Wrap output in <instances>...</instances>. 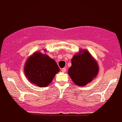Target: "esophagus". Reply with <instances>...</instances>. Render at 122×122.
I'll use <instances>...</instances> for the list:
<instances>
[{"mask_svg": "<svg viewBox=\"0 0 122 122\" xmlns=\"http://www.w3.org/2000/svg\"><path fill=\"white\" fill-rule=\"evenodd\" d=\"M66 68H63L61 69V71L63 72H66Z\"/></svg>", "mask_w": 122, "mask_h": 122, "instance_id": "34e87169", "label": "esophagus"}]
</instances>
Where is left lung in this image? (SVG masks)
<instances>
[{
    "mask_svg": "<svg viewBox=\"0 0 122 122\" xmlns=\"http://www.w3.org/2000/svg\"><path fill=\"white\" fill-rule=\"evenodd\" d=\"M75 54L72 58V66L68 74L75 84L84 86L96 76L98 72V65L88 51Z\"/></svg>",
    "mask_w": 122,
    "mask_h": 122,
    "instance_id": "8db88e82",
    "label": "left lung"
}]
</instances>
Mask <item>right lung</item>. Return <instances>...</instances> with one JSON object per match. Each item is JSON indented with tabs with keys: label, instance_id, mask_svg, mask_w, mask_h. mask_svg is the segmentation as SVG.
<instances>
[{
	"label": "right lung",
	"instance_id": "add662e5",
	"mask_svg": "<svg viewBox=\"0 0 122 122\" xmlns=\"http://www.w3.org/2000/svg\"><path fill=\"white\" fill-rule=\"evenodd\" d=\"M60 71L56 61L48 56L35 52L27 60L24 66L25 76L31 83L46 87Z\"/></svg>",
	"mask_w": 122,
	"mask_h": 122
}]
</instances>
